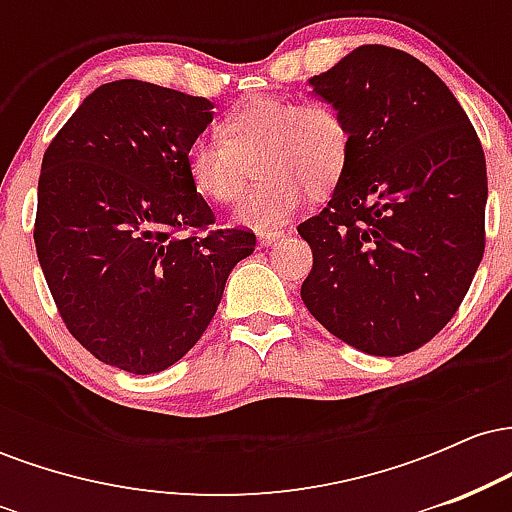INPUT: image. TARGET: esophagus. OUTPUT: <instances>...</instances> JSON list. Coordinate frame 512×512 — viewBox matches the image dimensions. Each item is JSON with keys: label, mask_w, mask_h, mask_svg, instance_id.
<instances>
[{"label": "esophagus", "mask_w": 512, "mask_h": 512, "mask_svg": "<svg viewBox=\"0 0 512 512\" xmlns=\"http://www.w3.org/2000/svg\"><path fill=\"white\" fill-rule=\"evenodd\" d=\"M284 236H286L284 231H267V233H260V236H257V240H260L262 248H269V245H274L276 240H281Z\"/></svg>", "instance_id": "1"}]
</instances>
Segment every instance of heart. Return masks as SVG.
<instances>
[{"label": "heart", "mask_w": 512, "mask_h": 512, "mask_svg": "<svg viewBox=\"0 0 512 512\" xmlns=\"http://www.w3.org/2000/svg\"><path fill=\"white\" fill-rule=\"evenodd\" d=\"M346 158L349 127L330 103L257 96L223 117L219 139H197L187 149V175L199 195L231 204L257 161L262 180L238 204L233 221L267 233L284 226L310 192L337 185Z\"/></svg>", "instance_id": "b5f03b06"}]
</instances>
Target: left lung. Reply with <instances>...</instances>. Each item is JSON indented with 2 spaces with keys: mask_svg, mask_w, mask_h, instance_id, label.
Returning <instances> with one entry per match:
<instances>
[{
  "mask_svg": "<svg viewBox=\"0 0 512 512\" xmlns=\"http://www.w3.org/2000/svg\"><path fill=\"white\" fill-rule=\"evenodd\" d=\"M349 127L332 199L298 226L313 250L310 315L370 356H402L450 322L484 257L486 158L424 62L361 45L308 79Z\"/></svg>",
  "mask_w": 512,
  "mask_h": 512,
  "instance_id": "1",
  "label": "left lung"
}]
</instances>
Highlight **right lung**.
I'll list each match as a JSON object with an SVG mask.
<instances>
[{
    "mask_svg": "<svg viewBox=\"0 0 512 512\" xmlns=\"http://www.w3.org/2000/svg\"><path fill=\"white\" fill-rule=\"evenodd\" d=\"M214 103L137 79L98 86L43 156L35 250L64 325L98 361L161 373L199 342L250 231H211L187 149Z\"/></svg>",
    "mask_w": 512,
    "mask_h": 512,
    "instance_id": "obj_1",
    "label": "right lung"
}]
</instances>
